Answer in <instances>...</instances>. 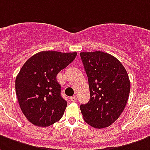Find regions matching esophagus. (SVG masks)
I'll use <instances>...</instances> for the list:
<instances>
[{"label":"esophagus","mask_w":150,"mask_h":150,"mask_svg":"<svg viewBox=\"0 0 150 150\" xmlns=\"http://www.w3.org/2000/svg\"><path fill=\"white\" fill-rule=\"evenodd\" d=\"M71 100L72 102H76V96L74 95V96L71 97Z\"/></svg>","instance_id":"obj_1"}]
</instances>
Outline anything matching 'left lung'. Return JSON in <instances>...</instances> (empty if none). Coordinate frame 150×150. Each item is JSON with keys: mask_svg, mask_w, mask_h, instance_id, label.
Masks as SVG:
<instances>
[{"mask_svg": "<svg viewBox=\"0 0 150 150\" xmlns=\"http://www.w3.org/2000/svg\"><path fill=\"white\" fill-rule=\"evenodd\" d=\"M80 56L91 95L89 102L80 105L81 113L92 127L106 128L126 107L130 91L128 74L120 61L108 53L81 52Z\"/></svg>", "mask_w": 150, "mask_h": 150, "instance_id": "left-lung-1", "label": "left lung"}]
</instances>
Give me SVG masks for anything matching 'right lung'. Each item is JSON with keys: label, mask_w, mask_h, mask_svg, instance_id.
<instances>
[{"label": "right lung", "mask_w": 150, "mask_h": 150, "mask_svg": "<svg viewBox=\"0 0 150 150\" xmlns=\"http://www.w3.org/2000/svg\"><path fill=\"white\" fill-rule=\"evenodd\" d=\"M77 52L44 51L28 59L16 78L19 105L30 122L46 127L60 120L67 103L61 96L56 75L74 60Z\"/></svg>", "instance_id": "add662e5"}]
</instances>
